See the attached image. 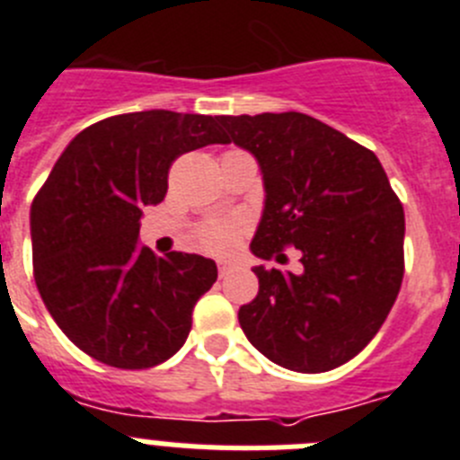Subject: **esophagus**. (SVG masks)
Returning <instances> with one entry per match:
<instances>
[{
  "mask_svg": "<svg viewBox=\"0 0 460 460\" xmlns=\"http://www.w3.org/2000/svg\"><path fill=\"white\" fill-rule=\"evenodd\" d=\"M234 270H237V262H233V260H221V262H218V276H221V279L230 276Z\"/></svg>",
  "mask_w": 460,
  "mask_h": 460,
  "instance_id": "esophagus-1",
  "label": "esophagus"
}]
</instances>
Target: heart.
<instances>
[{
  "label": "heart",
  "instance_id": "b5f03b06",
  "mask_svg": "<svg viewBox=\"0 0 460 460\" xmlns=\"http://www.w3.org/2000/svg\"><path fill=\"white\" fill-rule=\"evenodd\" d=\"M239 233H242V226L237 221H211L200 230V246L209 253L223 255L233 251Z\"/></svg>",
  "mask_w": 460,
  "mask_h": 460
}]
</instances>
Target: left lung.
<instances>
[{"label":"left lung","mask_w":460,"mask_h":460,"mask_svg":"<svg viewBox=\"0 0 460 460\" xmlns=\"http://www.w3.org/2000/svg\"><path fill=\"white\" fill-rule=\"evenodd\" d=\"M226 140L253 154L265 207L253 255L302 253L299 274L253 267L260 290L239 324L267 359L324 373L377 334L403 280V207L377 156L302 112L217 117Z\"/></svg>","instance_id":"1"}]
</instances>
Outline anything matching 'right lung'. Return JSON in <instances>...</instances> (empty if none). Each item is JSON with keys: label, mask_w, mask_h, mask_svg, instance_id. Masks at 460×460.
I'll list each match as a JSON object with an SVG mask.
<instances>
[{"label": "right lung", "mask_w": 460, "mask_h": 460, "mask_svg": "<svg viewBox=\"0 0 460 460\" xmlns=\"http://www.w3.org/2000/svg\"><path fill=\"white\" fill-rule=\"evenodd\" d=\"M226 142L217 117L145 110L87 126L57 158L30 211L34 279L52 320L89 357L133 371L184 345L217 262L156 258L137 243L140 217L165 198L174 158Z\"/></svg>", "instance_id": "obj_1"}]
</instances>
